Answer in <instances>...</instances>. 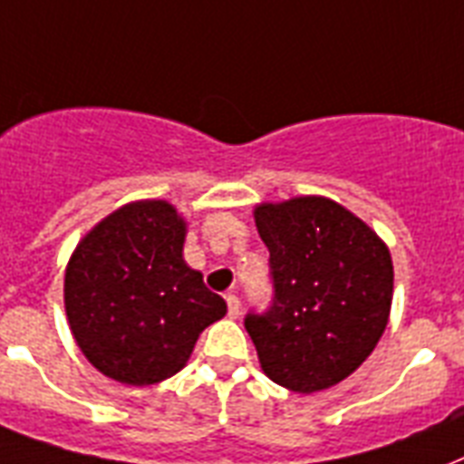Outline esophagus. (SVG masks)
I'll list each match as a JSON object with an SVG mask.
<instances>
[{
	"instance_id": "obj_1",
	"label": "esophagus",
	"mask_w": 464,
	"mask_h": 464,
	"mask_svg": "<svg viewBox=\"0 0 464 464\" xmlns=\"http://www.w3.org/2000/svg\"><path fill=\"white\" fill-rule=\"evenodd\" d=\"M225 300H227V314L232 319L239 317V310H242V303H239V297L235 295V293H227L225 295Z\"/></svg>"
}]
</instances>
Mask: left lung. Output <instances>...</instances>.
<instances>
[{
	"instance_id": "obj_1",
	"label": "left lung",
	"mask_w": 464,
	"mask_h": 464,
	"mask_svg": "<svg viewBox=\"0 0 464 464\" xmlns=\"http://www.w3.org/2000/svg\"><path fill=\"white\" fill-rule=\"evenodd\" d=\"M254 220L271 264L273 303L244 326L266 375L312 394L346 380L385 332L394 271L387 244L339 203H261Z\"/></svg>"
}]
</instances>
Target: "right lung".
<instances>
[{"instance_id": "1", "label": "right lung", "mask_w": 464, "mask_h": 464, "mask_svg": "<svg viewBox=\"0 0 464 464\" xmlns=\"http://www.w3.org/2000/svg\"><path fill=\"white\" fill-rule=\"evenodd\" d=\"M186 220L167 200H135L103 218L72 251L64 310L99 372L145 387L191 358L200 332L227 304L183 261Z\"/></svg>"}]
</instances>
